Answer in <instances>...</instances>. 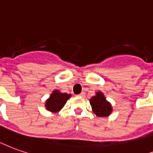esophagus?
I'll list each match as a JSON object with an SVG mask.
<instances>
[{
  "label": "esophagus",
  "instance_id": "34e87169",
  "mask_svg": "<svg viewBox=\"0 0 153 153\" xmlns=\"http://www.w3.org/2000/svg\"><path fill=\"white\" fill-rule=\"evenodd\" d=\"M79 96H80V97H84V96H85V93H84V92H82V93H80V94H79Z\"/></svg>",
  "mask_w": 153,
  "mask_h": 153
}]
</instances>
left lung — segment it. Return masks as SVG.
<instances>
[{"mask_svg":"<svg viewBox=\"0 0 153 153\" xmlns=\"http://www.w3.org/2000/svg\"><path fill=\"white\" fill-rule=\"evenodd\" d=\"M90 103L92 107V111L98 117L109 116L112 113L113 108L111 104L107 100L101 91L96 92L95 95L90 98Z\"/></svg>","mask_w":153,"mask_h":153,"instance_id":"left-lung-1","label":"left lung"}]
</instances>
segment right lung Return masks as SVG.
I'll use <instances>...</instances> for the list:
<instances>
[{"instance_id": "add662e5", "label": "right lung", "mask_w": 153, "mask_h": 153, "mask_svg": "<svg viewBox=\"0 0 153 153\" xmlns=\"http://www.w3.org/2000/svg\"><path fill=\"white\" fill-rule=\"evenodd\" d=\"M71 97V94L62 93L59 90H54L50 94L49 98L45 101L47 111L51 112H59L64 106L67 100Z\"/></svg>"}]
</instances>
